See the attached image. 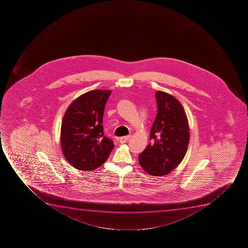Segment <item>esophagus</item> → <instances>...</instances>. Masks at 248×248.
Returning <instances> with one entry per match:
<instances>
[{"mask_svg":"<svg viewBox=\"0 0 248 248\" xmlns=\"http://www.w3.org/2000/svg\"><path fill=\"white\" fill-rule=\"evenodd\" d=\"M129 139H130V135H128V136H124V137L120 138V142L121 143H126Z\"/></svg>","mask_w":248,"mask_h":248,"instance_id":"1","label":"esophagus"}]
</instances>
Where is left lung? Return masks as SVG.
Wrapping results in <instances>:
<instances>
[{"label":"left lung","mask_w":248,"mask_h":248,"mask_svg":"<svg viewBox=\"0 0 248 248\" xmlns=\"http://www.w3.org/2000/svg\"><path fill=\"white\" fill-rule=\"evenodd\" d=\"M157 114L152 126V143L140 155V166L151 176L169 174L184 159L189 143L188 120L183 105L170 93L156 92Z\"/></svg>","instance_id":"obj_1"}]
</instances>
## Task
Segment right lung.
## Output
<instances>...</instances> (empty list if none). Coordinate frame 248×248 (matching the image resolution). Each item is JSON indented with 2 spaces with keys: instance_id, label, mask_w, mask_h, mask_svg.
I'll return each mask as SVG.
<instances>
[{
  "instance_id": "add662e5",
  "label": "right lung",
  "mask_w": 248,
  "mask_h": 248,
  "mask_svg": "<svg viewBox=\"0 0 248 248\" xmlns=\"http://www.w3.org/2000/svg\"><path fill=\"white\" fill-rule=\"evenodd\" d=\"M111 91H89L71 103L61 128V147L64 158L75 169L93 171L107 160L113 141L104 135L103 116Z\"/></svg>"
}]
</instances>
